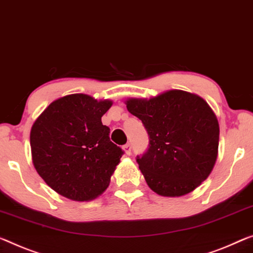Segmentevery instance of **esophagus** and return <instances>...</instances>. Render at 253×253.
I'll list each match as a JSON object with an SVG mask.
<instances>
[{
    "label": "esophagus",
    "instance_id": "1",
    "mask_svg": "<svg viewBox=\"0 0 253 253\" xmlns=\"http://www.w3.org/2000/svg\"><path fill=\"white\" fill-rule=\"evenodd\" d=\"M123 149H124V153H126V155H130L131 154V145H130V143H126V145L123 147Z\"/></svg>",
    "mask_w": 253,
    "mask_h": 253
}]
</instances>
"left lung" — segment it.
Returning a JSON list of instances; mask_svg holds the SVG:
<instances>
[{
	"label": "left lung",
	"instance_id": "obj_1",
	"mask_svg": "<svg viewBox=\"0 0 253 253\" xmlns=\"http://www.w3.org/2000/svg\"><path fill=\"white\" fill-rule=\"evenodd\" d=\"M126 104L149 135L148 151L137 158L149 188L163 197L185 196L197 189L218 155L219 124L207 102L173 89L149 99L129 98Z\"/></svg>",
	"mask_w": 253,
	"mask_h": 253
}]
</instances>
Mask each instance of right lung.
Here are the masks:
<instances>
[{"instance_id": "add662e5", "label": "right lung", "mask_w": 253, "mask_h": 253, "mask_svg": "<svg viewBox=\"0 0 253 253\" xmlns=\"http://www.w3.org/2000/svg\"><path fill=\"white\" fill-rule=\"evenodd\" d=\"M113 102L72 94L54 100L30 131L33 164L54 191L89 201L108 188L123 151L110 140L102 116Z\"/></svg>"}]
</instances>
